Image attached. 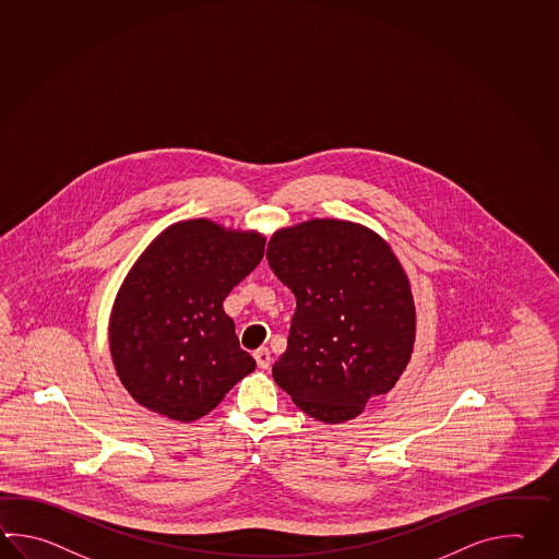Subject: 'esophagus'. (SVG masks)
<instances>
[{
  "label": "esophagus",
  "instance_id": "esophagus-1",
  "mask_svg": "<svg viewBox=\"0 0 559 559\" xmlns=\"http://www.w3.org/2000/svg\"><path fill=\"white\" fill-rule=\"evenodd\" d=\"M254 360H257V365L262 370H266L271 362H273V358H271V353H269V348H259L257 353H254Z\"/></svg>",
  "mask_w": 559,
  "mask_h": 559
}]
</instances>
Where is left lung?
<instances>
[{
  "mask_svg": "<svg viewBox=\"0 0 559 559\" xmlns=\"http://www.w3.org/2000/svg\"><path fill=\"white\" fill-rule=\"evenodd\" d=\"M266 259L297 298L274 382L314 420H353L411 362L416 307L408 274L372 228L338 218L276 230Z\"/></svg>",
  "mask_w": 559,
  "mask_h": 559,
  "instance_id": "obj_1",
  "label": "left lung"
}]
</instances>
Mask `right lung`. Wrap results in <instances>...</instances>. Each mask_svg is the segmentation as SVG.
Returning a JSON list of instances; mask_svg holds the SVG:
<instances>
[{
  "mask_svg": "<svg viewBox=\"0 0 559 559\" xmlns=\"http://www.w3.org/2000/svg\"><path fill=\"white\" fill-rule=\"evenodd\" d=\"M259 230L179 221L141 252L115 297L109 350L133 400L177 421L217 408L257 362L223 308L264 254Z\"/></svg>",
  "mask_w": 559,
  "mask_h": 559,
  "instance_id": "add662e5",
  "label": "right lung"
}]
</instances>
